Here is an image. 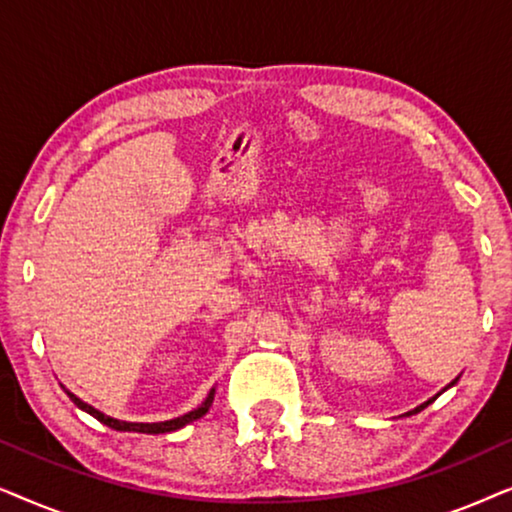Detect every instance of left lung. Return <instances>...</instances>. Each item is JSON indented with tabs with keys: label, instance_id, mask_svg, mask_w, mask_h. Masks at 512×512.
Returning <instances> with one entry per match:
<instances>
[{
	"label": "left lung",
	"instance_id": "8db88e82",
	"mask_svg": "<svg viewBox=\"0 0 512 512\" xmlns=\"http://www.w3.org/2000/svg\"><path fill=\"white\" fill-rule=\"evenodd\" d=\"M457 380H459V377H457ZM457 380H454V382H457ZM454 382H450V387H452V384ZM433 398H436V396H433ZM433 398H429V401H426V403H422V405H419V408H415V410H412V412H408V415H415V412H419V410H424L426 408V405H429L431 401H433Z\"/></svg>",
	"mask_w": 512,
	"mask_h": 512
}]
</instances>
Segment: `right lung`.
<instances>
[{
	"mask_svg": "<svg viewBox=\"0 0 512 512\" xmlns=\"http://www.w3.org/2000/svg\"><path fill=\"white\" fill-rule=\"evenodd\" d=\"M62 389H65V387H62ZM65 394H67L69 398H72V403L76 405V408L83 410V412H88V415H93V417L97 419V422H102L104 426H109V429H114V431H135V433H170V431H177V429H181V426L191 424V422H195V419H200L202 415H205V412L209 410V405H212V401H214V389H212V391H209V396L205 398V403L200 405V408L186 412V415H181V417L167 419V422L144 424V422H123V419L107 417V415H104V412L95 410L93 405L83 403L79 396L72 394V391L65 389Z\"/></svg>",
	"mask_w": 512,
	"mask_h": 512,
	"instance_id": "right-lung-1",
	"label": "right lung"
}]
</instances>
